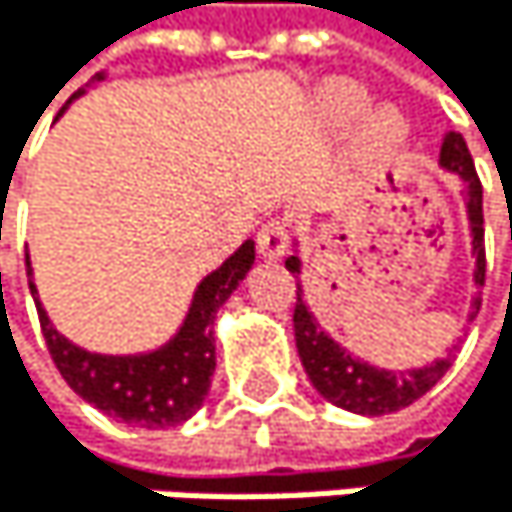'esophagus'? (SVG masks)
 <instances>
[{"label":"esophagus","mask_w":512,"mask_h":512,"mask_svg":"<svg viewBox=\"0 0 512 512\" xmlns=\"http://www.w3.org/2000/svg\"><path fill=\"white\" fill-rule=\"evenodd\" d=\"M287 241H290V232H287V225L280 222V219H271L259 228V235H256V247L265 259H280L287 253Z\"/></svg>","instance_id":"obj_1"}]
</instances>
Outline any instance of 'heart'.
<instances>
[{"mask_svg": "<svg viewBox=\"0 0 512 512\" xmlns=\"http://www.w3.org/2000/svg\"><path fill=\"white\" fill-rule=\"evenodd\" d=\"M366 106H369V97L360 88L345 85V82L326 85L320 91V109H323L326 121L332 127H339V131L351 127L366 112ZM403 134H406L403 118L394 109H378L375 115H369V121L363 127V143L372 152H388L403 140Z\"/></svg>", "mask_w": 512, "mask_h": 512, "instance_id": "b5f03b06", "label": "heart"}]
</instances>
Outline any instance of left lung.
<instances>
[{"label": "left lung", "instance_id": "8db88e82", "mask_svg": "<svg viewBox=\"0 0 512 512\" xmlns=\"http://www.w3.org/2000/svg\"><path fill=\"white\" fill-rule=\"evenodd\" d=\"M440 164L452 173H458L467 183V216H470V238H473V256H476V271L473 284L485 287V228H482V186L473 167V158L467 152V143L461 134H446L443 149H440ZM287 271L299 277L302 262L299 256L287 259ZM482 299H473L470 320L476 317ZM293 329H296V348L302 357V366L311 378V385L326 397L332 406L357 412V415H388L397 409L412 406L418 397H424L437 381L446 375L452 366L449 357L433 360L430 366L421 369H378L369 366L366 360L354 357L348 348H342L336 339H329L302 302V284H296V311H293Z\"/></svg>", "mask_w": 512, "mask_h": 512}]
</instances>
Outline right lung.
<instances>
[{"mask_svg": "<svg viewBox=\"0 0 512 512\" xmlns=\"http://www.w3.org/2000/svg\"><path fill=\"white\" fill-rule=\"evenodd\" d=\"M103 79H106L103 72L94 75V82ZM82 94L85 88L75 91L69 103ZM253 259H256V244L244 241L198 284L189 314L183 326L176 329V336L167 345L146 354H94L72 345L66 336H60L48 311L39 302L30 256H27V277H30V293L36 299L42 336L48 342L54 366L66 378V385L82 400L106 412L109 418L152 430V427H176L201 409L210 391V375L216 369V345H213L216 311L238 290Z\"/></svg>", "mask_w": 512, "mask_h": 512, "instance_id": "obj_1", "label": "right lung"}]
</instances>
